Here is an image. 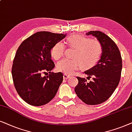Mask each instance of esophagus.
<instances>
[{
  "instance_id": "1",
  "label": "esophagus",
  "mask_w": 132,
  "mask_h": 132,
  "mask_svg": "<svg viewBox=\"0 0 132 132\" xmlns=\"http://www.w3.org/2000/svg\"><path fill=\"white\" fill-rule=\"evenodd\" d=\"M70 77H71V76L69 75L66 74V73H64V74H63V78L64 79H68L69 78H70Z\"/></svg>"
}]
</instances>
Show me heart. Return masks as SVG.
I'll list each match as a JSON object with an SVG mask.
<instances>
[{"instance_id": "b5f03b06", "label": "heart", "mask_w": 132, "mask_h": 132, "mask_svg": "<svg viewBox=\"0 0 132 132\" xmlns=\"http://www.w3.org/2000/svg\"><path fill=\"white\" fill-rule=\"evenodd\" d=\"M66 44L69 48L75 49L72 60H63L57 64V71L71 74L76 70L85 71L95 67L100 61L103 54V46L100 42L82 35L73 34L66 38ZM65 47L58 42L51 50V55L54 60H59L63 57Z\"/></svg>"}]
</instances>
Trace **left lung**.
Masks as SVG:
<instances>
[{
    "label": "left lung",
    "mask_w": 132,
    "mask_h": 132,
    "mask_svg": "<svg viewBox=\"0 0 132 132\" xmlns=\"http://www.w3.org/2000/svg\"><path fill=\"white\" fill-rule=\"evenodd\" d=\"M87 36L97 38L103 46V54L97 64L85 72L87 79L77 77L78 83L75 87L77 95L84 103L97 105L108 100L117 88L121 78L122 58L116 43L108 36L98 31H91Z\"/></svg>",
    "instance_id": "left-lung-1"
}]
</instances>
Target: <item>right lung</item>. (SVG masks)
<instances>
[{"label":"right lung","instance_id":"add662e5","mask_svg":"<svg viewBox=\"0 0 132 132\" xmlns=\"http://www.w3.org/2000/svg\"><path fill=\"white\" fill-rule=\"evenodd\" d=\"M66 34L40 31L20 44L12 66L14 85L19 96L28 104L40 106L53 99L63 81L61 72H51L55 64L51 50ZM50 73L42 77V73Z\"/></svg>","mask_w":132,"mask_h":132}]
</instances>
